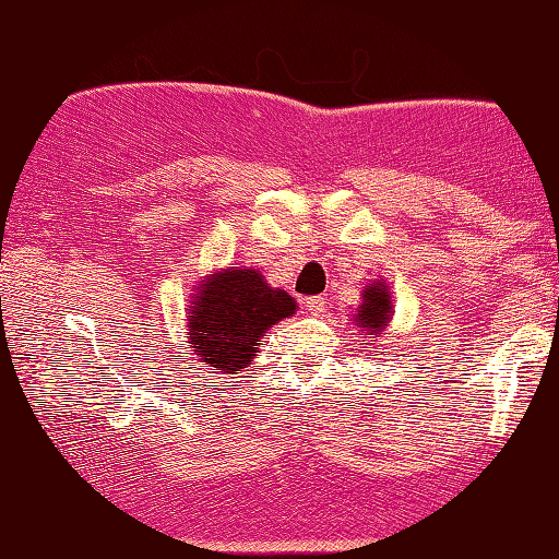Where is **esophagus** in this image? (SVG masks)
Segmentation results:
<instances>
[{
	"mask_svg": "<svg viewBox=\"0 0 559 559\" xmlns=\"http://www.w3.org/2000/svg\"><path fill=\"white\" fill-rule=\"evenodd\" d=\"M306 311L311 313V316H321L325 311V298L323 296L306 298Z\"/></svg>",
	"mask_w": 559,
	"mask_h": 559,
	"instance_id": "34e87169",
	"label": "esophagus"
}]
</instances>
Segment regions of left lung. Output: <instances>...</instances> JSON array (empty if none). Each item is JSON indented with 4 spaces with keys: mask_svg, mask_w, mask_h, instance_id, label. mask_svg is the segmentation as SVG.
<instances>
[{
    "mask_svg": "<svg viewBox=\"0 0 559 559\" xmlns=\"http://www.w3.org/2000/svg\"><path fill=\"white\" fill-rule=\"evenodd\" d=\"M391 313H393V300H391V294H388L385 283L383 281L368 283L366 290H362V304L358 306V313H356V325L368 335V338H378L380 331H383L388 321H391Z\"/></svg>",
    "mask_w": 559,
    "mask_h": 559,
    "instance_id": "1",
    "label": "left lung"
}]
</instances>
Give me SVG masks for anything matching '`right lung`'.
I'll return each instance as SVG.
<instances>
[{"label": "right lung", "mask_w": 559, "mask_h": 559, "mask_svg": "<svg viewBox=\"0 0 559 559\" xmlns=\"http://www.w3.org/2000/svg\"><path fill=\"white\" fill-rule=\"evenodd\" d=\"M189 311L193 353L218 373H236L259 353L261 335L296 313V300L255 269L231 265L199 283Z\"/></svg>", "instance_id": "add662e5"}]
</instances>
